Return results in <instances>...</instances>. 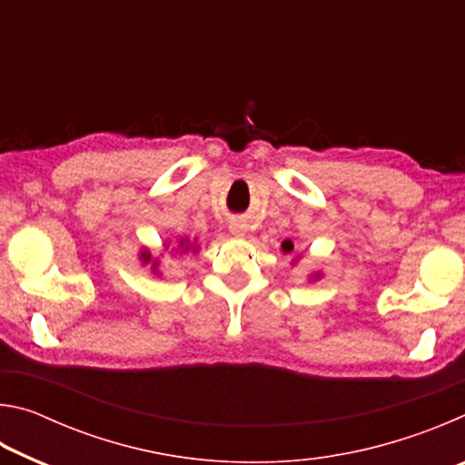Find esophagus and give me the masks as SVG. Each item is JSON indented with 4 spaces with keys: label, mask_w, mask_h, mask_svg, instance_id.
Instances as JSON below:
<instances>
[{
    "label": "esophagus",
    "mask_w": 465,
    "mask_h": 465,
    "mask_svg": "<svg viewBox=\"0 0 465 465\" xmlns=\"http://www.w3.org/2000/svg\"><path fill=\"white\" fill-rule=\"evenodd\" d=\"M230 233L235 235V238H243L248 233V225L242 219H233V222H230Z\"/></svg>",
    "instance_id": "obj_1"
}]
</instances>
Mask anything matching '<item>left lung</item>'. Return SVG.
Returning <instances> with one entry per match:
<instances>
[{"instance_id":"1","label":"left lung","mask_w":465,"mask_h":465,"mask_svg":"<svg viewBox=\"0 0 465 465\" xmlns=\"http://www.w3.org/2000/svg\"><path fill=\"white\" fill-rule=\"evenodd\" d=\"M281 248H282V252H285V254H289V252H291V250H293V243H291L289 240H285V242H282V243H281ZM313 279H320V272H316V274H313Z\"/></svg>"}]
</instances>
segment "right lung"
Listing matches in <instances>:
<instances>
[{"label": "right lung", "mask_w": 465, "mask_h": 465, "mask_svg": "<svg viewBox=\"0 0 465 465\" xmlns=\"http://www.w3.org/2000/svg\"><path fill=\"white\" fill-rule=\"evenodd\" d=\"M166 248H168V243H166ZM178 250H180V254H184V252H199V243H196V238L194 240H188V238H180L178 240V248H172V252H176L178 254ZM141 261H143L145 264L152 261V252L149 250H143L141 252ZM157 266H160V261H153V264H152V272H157Z\"/></svg>", "instance_id": "obj_1"}]
</instances>
